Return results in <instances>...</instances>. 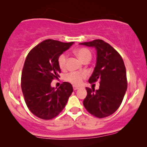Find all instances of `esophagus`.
I'll return each mask as SVG.
<instances>
[{"mask_svg":"<svg viewBox=\"0 0 147 147\" xmlns=\"http://www.w3.org/2000/svg\"><path fill=\"white\" fill-rule=\"evenodd\" d=\"M73 88L74 90H77L80 88V86H73Z\"/></svg>","mask_w":147,"mask_h":147,"instance_id":"esophagus-1","label":"esophagus"}]
</instances>
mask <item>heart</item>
Wrapping results in <instances>:
<instances>
[{"label": "heart", "instance_id": "1", "mask_svg": "<svg viewBox=\"0 0 147 147\" xmlns=\"http://www.w3.org/2000/svg\"><path fill=\"white\" fill-rule=\"evenodd\" d=\"M74 53L82 62L88 59L90 60L92 57L91 52L86 48H78L74 51ZM66 59H67V56L65 54H61L58 57V65L61 69H64L65 68ZM86 77V73L85 72H71L66 76V80L72 84L79 85L82 83V80Z\"/></svg>", "mask_w": 147, "mask_h": 147}]
</instances>
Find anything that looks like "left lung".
<instances>
[{"mask_svg": "<svg viewBox=\"0 0 147 147\" xmlns=\"http://www.w3.org/2000/svg\"><path fill=\"white\" fill-rule=\"evenodd\" d=\"M80 45L94 47L96 63L90 83L100 80L99 89L86 88L83 104L90 114L104 118L114 113L121 104L127 90L126 67L119 53L103 40L96 39Z\"/></svg>", "mask_w": 147, "mask_h": 147, "instance_id": "left-lung-1", "label": "left lung"}]
</instances>
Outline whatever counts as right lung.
I'll return each mask as SVG.
<instances>
[{
	"mask_svg": "<svg viewBox=\"0 0 147 147\" xmlns=\"http://www.w3.org/2000/svg\"><path fill=\"white\" fill-rule=\"evenodd\" d=\"M73 44L45 40L31 49L26 57L21 89L28 108L38 118L50 120L57 116L73 92V87L68 82H63L58 88L51 86L52 80L57 79L61 73L58 57Z\"/></svg>",
	"mask_w": 147,
	"mask_h": 147,
	"instance_id": "1",
	"label": "right lung"
}]
</instances>
